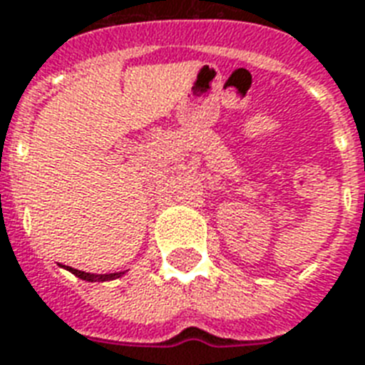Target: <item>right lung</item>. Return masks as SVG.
<instances>
[{"mask_svg": "<svg viewBox=\"0 0 365 365\" xmlns=\"http://www.w3.org/2000/svg\"><path fill=\"white\" fill-rule=\"evenodd\" d=\"M66 270L78 276V278L86 279V282H108V279H115L120 278L123 272H112V274H91V272H83V270H78V268L66 267Z\"/></svg>", "mask_w": 365, "mask_h": 365, "instance_id": "right-lung-1", "label": "right lung"}]
</instances>
